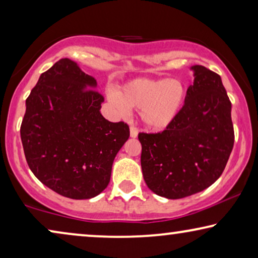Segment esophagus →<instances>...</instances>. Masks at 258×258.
I'll return each mask as SVG.
<instances>
[{
  "label": "esophagus",
  "mask_w": 258,
  "mask_h": 258,
  "mask_svg": "<svg viewBox=\"0 0 258 258\" xmlns=\"http://www.w3.org/2000/svg\"><path fill=\"white\" fill-rule=\"evenodd\" d=\"M137 135H139L137 129L134 125H130V137H132V139H136Z\"/></svg>",
  "instance_id": "1"
}]
</instances>
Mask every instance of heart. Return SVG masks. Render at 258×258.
Returning a JSON list of instances; mask_svg holds the SVG:
<instances>
[{"instance_id":"obj_1","label":"heart","mask_w":258,"mask_h":258,"mask_svg":"<svg viewBox=\"0 0 258 258\" xmlns=\"http://www.w3.org/2000/svg\"><path fill=\"white\" fill-rule=\"evenodd\" d=\"M108 98L123 116L130 109L140 110L143 125L151 130H163L177 117L185 101V88L181 81L134 79L109 90Z\"/></svg>"}]
</instances>
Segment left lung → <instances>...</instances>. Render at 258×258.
Segmentation results:
<instances>
[{
    "label": "left lung",
    "instance_id": "obj_1",
    "mask_svg": "<svg viewBox=\"0 0 258 258\" xmlns=\"http://www.w3.org/2000/svg\"><path fill=\"white\" fill-rule=\"evenodd\" d=\"M184 105L167 129L139 134L141 167L148 188L178 200L209 188L223 172L234 147L231 102L221 76L192 66Z\"/></svg>",
    "mask_w": 258,
    "mask_h": 258
}]
</instances>
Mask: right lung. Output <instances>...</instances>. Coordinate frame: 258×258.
Here are the masks:
<instances>
[{"instance_id":"1","label":"right lung","mask_w":258,"mask_h":258,"mask_svg":"<svg viewBox=\"0 0 258 258\" xmlns=\"http://www.w3.org/2000/svg\"><path fill=\"white\" fill-rule=\"evenodd\" d=\"M97 82L62 58L41 74L21 124L24 155L40 182L59 195L88 200L110 182L116 155L129 139L124 122L102 116Z\"/></svg>"}]
</instances>
